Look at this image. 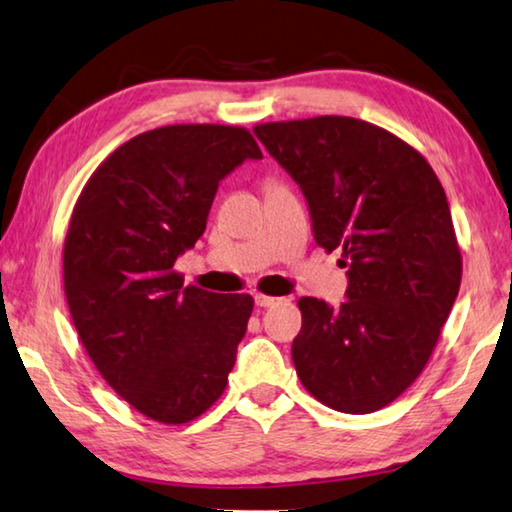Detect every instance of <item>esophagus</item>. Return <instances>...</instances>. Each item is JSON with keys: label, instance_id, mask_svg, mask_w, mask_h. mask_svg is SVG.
Here are the masks:
<instances>
[{"label": "esophagus", "instance_id": "1", "mask_svg": "<svg viewBox=\"0 0 512 512\" xmlns=\"http://www.w3.org/2000/svg\"><path fill=\"white\" fill-rule=\"evenodd\" d=\"M282 298H273V296H264V294H255V305L257 307H273L278 305Z\"/></svg>", "mask_w": 512, "mask_h": 512}]
</instances>
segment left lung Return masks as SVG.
<instances>
[{
	"label": "left lung",
	"instance_id": "left-lung-1",
	"mask_svg": "<svg viewBox=\"0 0 512 512\" xmlns=\"http://www.w3.org/2000/svg\"><path fill=\"white\" fill-rule=\"evenodd\" d=\"M312 218L314 241L342 248V305L300 298L291 358L314 399L367 415L401 396L426 367L462 275L451 209L421 154L371 123L319 116L257 125Z\"/></svg>",
	"mask_w": 512,
	"mask_h": 512
}]
</instances>
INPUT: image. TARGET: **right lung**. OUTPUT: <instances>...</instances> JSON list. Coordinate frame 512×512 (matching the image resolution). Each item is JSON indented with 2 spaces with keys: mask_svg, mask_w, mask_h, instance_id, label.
<instances>
[{
  "mask_svg": "<svg viewBox=\"0 0 512 512\" xmlns=\"http://www.w3.org/2000/svg\"><path fill=\"white\" fill-rule=\"evenodd\" d=\"M262 159L250 132L168 125L134 136L91 175L70 218L63 285L81 344L141 415L186 424L227 385L253 312L248 294L184 287L223 177Z\"/></svg>",
  "mask_w": 512,
  "mask_h": 512,
  "instance_id": "right-lung-1",
  "label": "right lung"
}]
</instances>
